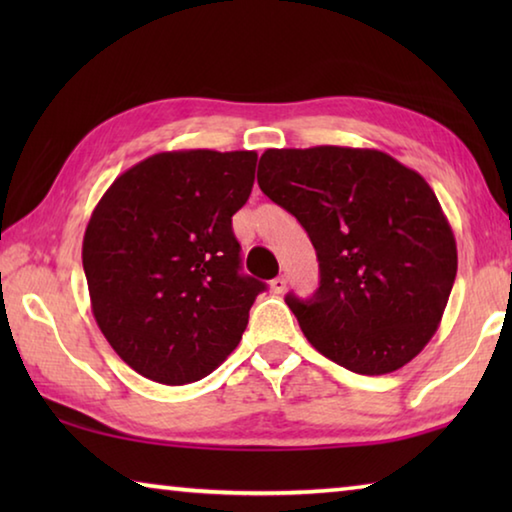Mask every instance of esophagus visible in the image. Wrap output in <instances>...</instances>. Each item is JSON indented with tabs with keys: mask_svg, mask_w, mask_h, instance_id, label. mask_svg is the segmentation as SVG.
<instances>
[{
	"mask_svg": "<svg viewBox=\"0 0 512 512\" xmlns=\"http://www.w3.org/2000/svg\"><path fill=\"white\" fill-rule=\"evenodd\" d=\"M284 289H287V277L277 275L275 280H271V291L273 293H284Z\"/></svg>",
	"mask_w": 512,
	"mask_h": 512,
	"instance_id": "34e87169",
	"label": "esophagus"
}]
</instances>
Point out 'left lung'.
Wrapping results in <instances>:
<instances>
[{"label":"left lung","instance_id":"obj_1","mask_svg":"<svg viewBox=\"0 0 512 512\" xmlns=\"http://www.w3.org/2000/svg\"><path fill=\"white\" fill-rule=\"evenodd\" d=\"M259 189L307 230L320 287L287 296L307 341L359 375L418 357L443 320L458 268L456 239L418 171L377 149H268Z\"/></svg>","mask_w":512,"mask_h":512}]
</instances>
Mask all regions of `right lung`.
Instances as JSON below:
<instances>
[{"label":"right lung","instance_id":"1","mask_svg":"<svg viewBox=\"0 0 512 512\" xmlns=\"http://www.w3.org/2000/svg\"><path fill=\"white\" fill-rule=\"evenodd\" d=\"M255 164V151L155 153L121 173L94 207L83 237L92 314L142 377L192 384L239 345L266 289L239 273L232 232Z\"/></svg>","mask_w":512,"mask_h":512}]
</instances>
